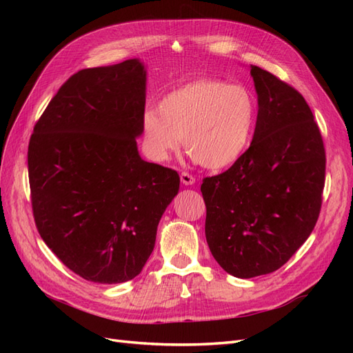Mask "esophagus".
I'll return each instance as SVG.
<instances>
[{
    "label": "esophagus",
    "mask_w": 353,
    "mask_h": 353,
    "mask_svg": "<svg viewBox=\"0 0 353 353\" xmlns=\"http://www.w3.org/2000/svg\"><path fill=\"white\" fill-rule=\"evenodd\" d=\"M181 183L185 185H193L196 183V178L188 172H181Z\"/></svg>",
    "instance_id": "1"
}]
</instances>
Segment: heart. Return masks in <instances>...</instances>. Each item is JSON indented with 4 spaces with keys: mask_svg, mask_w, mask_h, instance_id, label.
Listing matches in <instances>:
<instances>
[{
    "mask_svg": "<svg viewBox=\"0 0 353 353\" xmlns=\"http://www.w3.org/2000/svg\"><path fill=\"white\" fill-rule=\"evenodd\" d=\"M258 119V104L240 83L200 78L181 85L144 114V138L150 153L163 160L184 147L196 163L227 168L248 150Z\"/></svg>",
    "mask_w": 353,
    "mask_h": 353,
    "instance_id": "1",
    "label": "heart"
}]
</instances>
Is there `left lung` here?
Listing matches in <instances>:
<instances>
[{
	"label": "left lung",
	"instance_id": "1",
	"mask_svg": "<svg viewBox=\"0 0 353 353\" xmlns=\"http://www.w3.org/2000/svg\"><path fill=\"white\" fill-rule=\"evenodd\" d=\"M250 73L259 104L252 144L200 188L209 249L239 279L292 258L315 227L325 183L324 141L303 95L259 66Z\"/></svg>",
	"mask_w": 353,
	"mask_h": 353
}]
</instances>
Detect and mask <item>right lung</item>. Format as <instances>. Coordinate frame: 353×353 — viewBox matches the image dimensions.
<instances>
[{
	"label": "right lung",
	"mask_w": 353,
	"mask_h": 353,
	"mask_svg": "<svg viewBox=\"0 0 353 353\" xmlns=\"http://www.w3.org/2000/svg\"><path fill=\"white\" fill-rule=\"evenodd\" d=\"M144 108L145 70L138 60L82 69L61 85L30 135L37 230L87 281L116 284L140 274L178 194L176 170L138 154Z\"/></svg>",
	"instance_id": "obj_1"
}]
</instances>
